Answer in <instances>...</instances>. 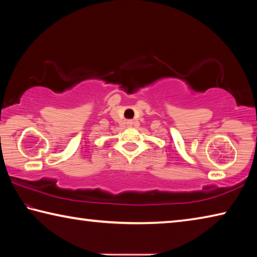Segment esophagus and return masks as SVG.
Here are the masks:
<instances>
[{
	"mask_svg": "<svg viewBox=\"0 0 257 257\" xmlns=\"http://www.w3.org/2000/svg\"><path fill=\"white\" fill-rule=\"evenodd\" d=\"M127 125H128V127H133V125H134V121H133V120H128V121H127Z\"/></svg>",
	"mask_w": 257,
	"mask_h": 257,
	"instance_id": "obj_1",
	"label": "esophagus"
}]
</instances>
